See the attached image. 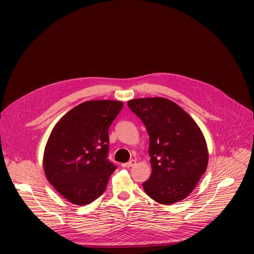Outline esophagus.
Masks as SVG:
<instances>
[{"mask_svg": "<svg viewBox=\"0 0 254 254\" xmlns=\"http://www.w3.org/2000/svg\"><path fill=\"white\" fill-rule=\"evenodd\" d=\"M135 165H136V161H135V159H131V161H129L128 163L123 164V165H122V167H123V168H130V167L135 166Z\"/></svg>", "mask_w": 254, "mask_h": 254, "instance_id": "1", "label": "esophagus"}]
</instances>
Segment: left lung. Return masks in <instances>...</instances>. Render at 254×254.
<instances>
[{"label":"left lung","mask_w":254,"mask_h":254,"mask_svg":"<svg viewBox=\"0 0 254 254\" xmlns=\"http://www.w3.org/2000/svg\"><path fill=\"white\" fill-rule=\"evenodd\" d=\"M128 108L149 135L151 175L143 189L155 202L177 203L194 190L208 166L203 132L180 106L165 98L135 99Z\"/></svg>","instance_id":"left-lung-1"}]
</instances>
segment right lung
<instances>
[{
  "instance_id": "right-lung-1",
  "label": "right lung",
  "mask_w": 254,
  "mask_h": 254,
  "mask_svg": "<svg viewBox=\"0 0 254 254\" xmlns=\"http://www.w3.org/2000/svg\"><path fill=\"white\" fill-rule=\"evenodd\" d=\"M124 106L112 100L87 101L64 114L45 146L47 180L65 199L83 206L102 195L117 168L108 161V130Z\"/></svg>"
}]
</instances>
